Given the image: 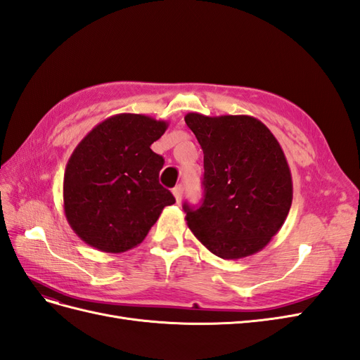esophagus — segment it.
Instances as JSON below:
<instances>
[{
  "mask_svg": "<svg viewBox=\"0 0 360 360\" xmlns=\"http://www.w3.org/2000/svg\"><path fill=\"white\" fill-rule=\"evenodd\" d=\"M172 195H174V198H176L177 202L181 201V197H183V186H181V184H179V186L172 189Z\"/></svg>",
  "mask_w": 360,
  "mask_h": 360,
  "instance_id": "1",
  "label": "esophagus"
}]
</instances>
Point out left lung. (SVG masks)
<instances>
[{"instance_id": "obj_1", "label": "left lung", "mask_w": 360, "mask_h": 360, "mask_svg": "<svg viewBox=\"0 0 360 360\" xmlns=\"http://www.w3.org/2000/svg\"><path fill=\"white\" fill-rule=\"evenodd\" d=\"M184 122L204 153L202 204L183 205L189 230L224 259L257 254L284 225L292 201L278 139L250 115L189 112Z\"/></svg>"}]
</instances>
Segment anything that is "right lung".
<instances>
[{"label":"right lung","instance_id":"right-lung-1","mask_svg":"<svg viewBox=\"0 0 360 360\" xmlns=\"http://www.w3.org/2000/svg\"><path fill=\"white\" fill-rule=\"evenodd\" d=\"M168 127L143 114H117L93 127L64 171V214L81 240L103 252L138 246L176 202L159 183L163 158L151 150Z\"/></svg>","mask_w":360,"mask_h":360}]
</instances>
